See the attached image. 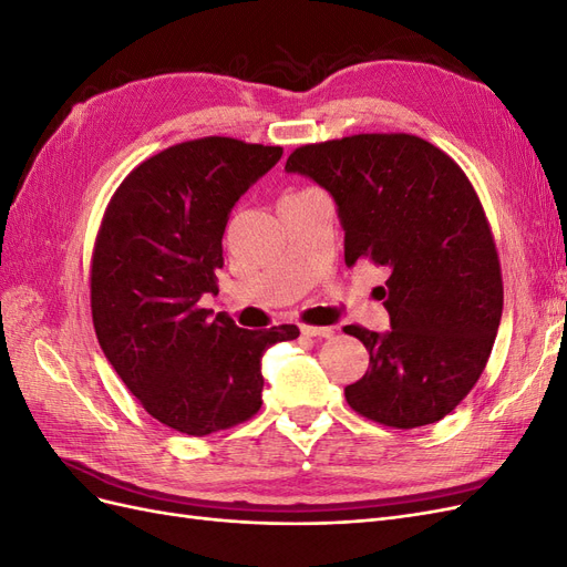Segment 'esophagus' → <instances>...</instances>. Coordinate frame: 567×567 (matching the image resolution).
I'll use <instances>...</instances> for the list:
<instances>
[{"instance_id":"obj_1","label":"esophagus","mask_w":567,"mask_h":567,"mask_svg":"<svg viewBox=\"0 0 567 567\" xmlns=\"http://www.w3.org/2000/svg\"><path fill=\"white\" fill-rule=\"evenodd\" d=\"M302 336L307 338H331L336 331L331 329V326H302Z\"/></svg>"}]
</instances>
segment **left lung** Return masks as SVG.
Wrapping results in <instances>:
<instances>
[{"label": "left lung", "instance_id": "obj_1", "mask_svg": "<svg viewBox=\"0 0 567 567\" xmlns=\"http://www.w3.org/2000/svg\"><path fill=\"white\" fill-rule=\"evenodd\" d=\"M286 169L336 198L348 267L369 260L390 271L392 329L346 326L369 350L348 404L398 431L444 419L485 371L504 307L499 255L471 179L442 148L404 132L305 144Z\"/></svg>", "mask_w": 567, "mask_h": 567}]
</instances>
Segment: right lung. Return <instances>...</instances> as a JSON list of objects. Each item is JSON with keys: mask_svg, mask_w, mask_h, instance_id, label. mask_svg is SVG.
Segmentation results:
<instances>
[{"mask_svg": "<svg viewBox=\"0 0 567 567\" xmlns=\"http://www.w3.org/2000/svg\"><path fill=\"white\" fill-rule=\"evenodd\" d=\"M281 146L203 136L136 165L94 241L90 298L99 346L140 404L186 435H213L262 406V354L293 323L238 329L200 307L217 293L231 208L279 163Z\"/></svg>", "mask_w": 567, "mask_h": 567, "instance_id": "obj_1", "label": "right lung"}]
</instances>
